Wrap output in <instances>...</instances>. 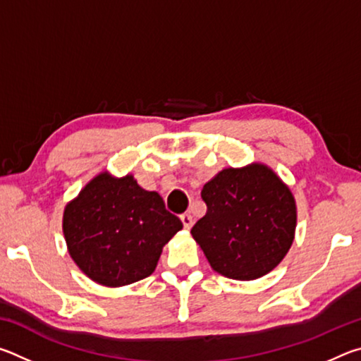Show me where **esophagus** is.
<instances>
[{
	"instance_id": "1",
	"label": "esophagus",
	"mask_w": 361,
	"mask_h": 361,
	"mask_svg": "<svg viewBox=\"0 0 361 361\" xmlns=\"http://www.w3.org/2000/svg\"><path fill=\"white\" fill-rule=\"evenodd\" d=\"M180 219L183 226H185V229H191L192 226V216L189 215V213H183V215H180Z\"/></svg>"
}]
</instances>
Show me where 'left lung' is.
I'll list each match as a JSON object with an SVG mask.
<instances>
[{
    "label": "left lung",
    "instance_id": "1",
    "mask_svg": "<svg viewBox=\"0 0 361 361\" xmlns=\"http://www.w3.org/2000/svg\"><path fill=\"white\" fill-rule=\"evenodd\" d=\"M200 195L207 213L191 234L216 272L253 280L283 259L295 239L296 205L271 169H226Z\"/></svg>",
    "mask_w": 361,
    "mask_h": 361
}]
</instances>
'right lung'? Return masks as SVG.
Returning <instances> with one entry per match:
<instances>
[{
	"label": "right lung",
	"instance_id": "add662e5",
	"mask_svg": "<svg viewBox=\"0 0 361 361\" xmlns=\"http://www.w3.org/2000/svg\"><path fill=\"white\" fill-rule=\"evenodd\" d=\"M183 228L154 191L133 176L102 173L66 205L63 232L71 258L97 283L122 286L154 272L162 247Z\"/></svg>",
	"mask_w": 361,
	"mask_h": 361
}]
</instances>
